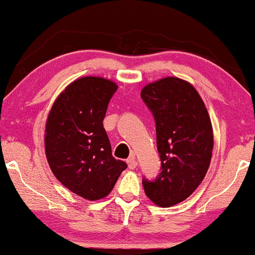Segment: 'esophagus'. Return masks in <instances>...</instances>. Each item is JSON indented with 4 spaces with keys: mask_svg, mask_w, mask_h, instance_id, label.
I'll list each match as a JSON object with an SVG mask.
<instances>
[{
    "mask_svg": "<svg viewBox=\"0 0 255 255\" xmlns=\"http://www.w3.org/2000/svg\"><path fill=\"white\" fill-rule=\"evenodd\" d=\"M127 164H128V167L130 168V170H134V168L137 166V162H136L135 159V156L131 155L129 158L127 159Z\"/></svg>",
    "mask_w": 255,
    "mask_h": 255,
    "instance_id": "esophagus-1",
    "label": "esophagus"
}]
</instances>
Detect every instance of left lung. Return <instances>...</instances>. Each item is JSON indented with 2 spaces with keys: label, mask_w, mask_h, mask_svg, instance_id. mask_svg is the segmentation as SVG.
<instances>
[{
  "label": "left lung",
  "mask_w": 255,
  "mask_h": 255,
  "mask_svg": "<svg viewBox=\"0 0 255 255\" xmlns=\"http://www.w3.org/2000/svg\"><path fill=\"white\" fill-rule=\"evenodd\" d=\"M141 97L156 121L157 149L162 172L143 188L156 206L182 202L198 188L209 168L214 148L210 117L189 82L164 77L146 84Z\"/></svg>",
  "instance_id": "obj_1"
}]
</instances>
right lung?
Wrapping results in <instances>:
<instances>
[{
  "mask_svg": "<svg viewBox=\"0 0 255 255\" xmlns=\"http://www.w3.org/2000/svg\"><path fill=\"white\" fill-rule=\"evenodd\" d=\"M118 85L104 77L71 82L57 96L45 127V152L55 178L90 201L107 196L127 164L112 156L103 126Z\"/></svg>",
  "mask_w": 255,
  "mask_h": 255,
  "instance_id": "right-lung-1",
  "label": "right lung"
}]
</instances>
